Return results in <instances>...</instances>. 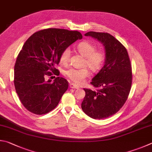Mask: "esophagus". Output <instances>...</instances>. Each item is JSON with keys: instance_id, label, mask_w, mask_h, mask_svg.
Returning a JSON list of instances; mask_svg holds the SVG:
<instances>
[{"instance_id": "1", "label": "esophagus", "mask_w": 152, "mask_h": 152, "mask_svg": "<svg viewBox=\"0 0 152 152\" xmlns=\"http://www.w3.org/2000/svg\"><path fill=\"white\" fill-rule=\"evenodd\" d=\"M70 87L71 88H74V89H78V88H79L78 86H77L75 84H73V83H70Z\"/></svg>"}]
</instances>
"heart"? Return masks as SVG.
Here are the masks:
<instances>
[{
    "mask_svg": "<svg viewBox=\"0 0 152 152\" xmlns=\"http://www.w3.org/2000/svg\"><path fill=\"white\" fill-rule=\"evenodd\" d=\"M77 50L85 57L84 65H87L94 72H97L102 68L106 60V55L101 50H96V46L88 41H84L77 45ZM70 56V50L66 48L60 56V62L63 65L67 64ZM66 76L72 82L77 84L84 82L90 75V70L87 67L82 68H70L65 72Z\"/></svg>",
    "mask_w": 152,
    "mask_h": 152,
    "instance_id": "heart-1",
    "label": "heart"
}]
</instances>
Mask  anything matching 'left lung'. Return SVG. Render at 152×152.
Returning a JSON list of instances; mask_svg holds the SVG:
<instances>
[{"label": "left lung", "instance_id": "8db88e82", "mask_svg": "<svg viewBox=\"0 0 152 152\" xmlns=\"http://www.w3.org/2000/svg\"><path fill=\"white\" fill-rule=\"evenodd\" d=\"M103 44L106 60L90 84L97 91L86 89L82 109L94 119H104L115 114L128 99L132 82L130 60L126 48L116 38L106 32H88L84 34Z\"/></svg>", "mask_w": 152, "mask_h": 152}]
</instances>
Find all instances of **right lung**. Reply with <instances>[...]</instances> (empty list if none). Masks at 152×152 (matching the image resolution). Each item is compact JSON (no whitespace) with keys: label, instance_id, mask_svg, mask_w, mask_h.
<instances>
[{"label":"right lung","instance_id":"right-lung-1","mask_svg":"<svg viewBox=\"0 0 152 152\" xmlns=\"http://www.w3.org/2000/svg\"><path fill=\"white\" fill-rule=\"evenodd\" d=\"M82 38L78 31L48 28L34 33L24 44L16 60L14 84L21 103L29 112L45 114L58 104L68 88V81L62 77L53 82L45 78L59 76L54 65L59 64L62 52Z\"/></svg>","mask_w":152,"mask_h":152}]
</instances>
